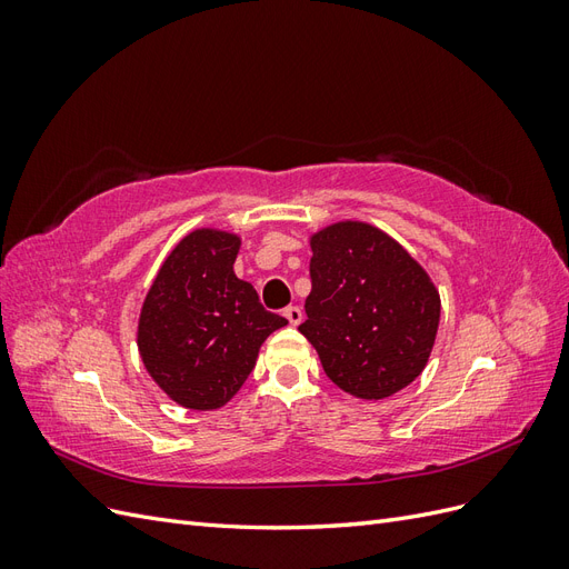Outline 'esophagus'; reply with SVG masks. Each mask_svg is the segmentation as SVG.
I'll use <instances>...</instances> for the list:
<instances>
[{
	"mask_svg": "<svg viewBox=\"0 0 569 569\" xmlns=\"http://www.w3.org/2000/svg\"><path fill=\"white\" fill-rule=\"evenodd\" d=\"M282 316L289 320V325H299L303 320V311L299 306H287Z\"/></svg>",
	"mask_w": 569,
	"mask_h": 569,
	"instance_id": "esophagus-1",
	"label": "esophagus"
}]
</instances>
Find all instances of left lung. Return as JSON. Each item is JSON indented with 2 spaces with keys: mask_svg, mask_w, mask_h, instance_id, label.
I'll return each mask as SVG.
<instances>
[{
  "mask_svg": "<svg viewBox=\"0 0 569 569\" xmlns=\"http://www.w3.org/2000/svg\"><path fill=\"white\" fill-rule=\"evenodd\" d=\"M311 295L299 332L325 375L356 399L380 401L425 370L441 299L427 270L393 237L339 220L308 237Z\"/></svg>",
  "mask_w": 569,
  "mask_h": 569,
  "instance_id": "left-lung-1",
  "label": "left lung"
}]
</instances>
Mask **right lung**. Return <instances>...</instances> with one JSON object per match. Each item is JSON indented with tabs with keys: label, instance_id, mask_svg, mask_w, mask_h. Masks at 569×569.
<instances>
[{
	"label": "right lung",
	"instance_id": "right-lung-1",
	"mask_svg": "<svg viewBox=\"0 0 569 569\" xmlns=\"http://www.w3.org/2000/svg\"><path fill=\"white\" fill-rule=\"evenodd\" d=\"M242 237L197 228L170 249L153 278L137 349L153 382L189 410H216L242 389L261 343L287 325L258 301L232 266Z\"/></svg>",
	"mask_w": 569,
	"mask_h": 569
}]
</instances>
